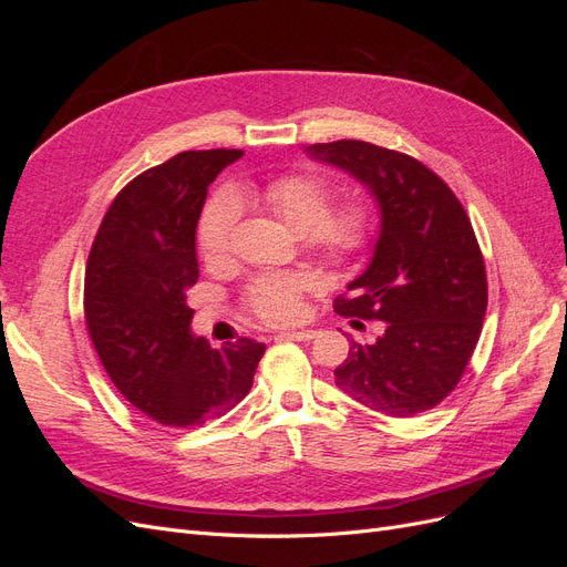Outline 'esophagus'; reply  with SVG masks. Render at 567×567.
<instances>
[{
	"instance_id": "34e87169",
	"label": "esophagus",
	"mask_w": 567,
	"mask_h": 567,
	"mask_svg": "<svg viewBox=\"0 0 567 567\" xmlns=\"http://www.w3.org/2000/svg\"><path fill=\"white\" fill-rule=\"evenodd\" d=\"M281 340H312L317 338V331H284L279 333Z\"/></svg>"
}]
</instances>
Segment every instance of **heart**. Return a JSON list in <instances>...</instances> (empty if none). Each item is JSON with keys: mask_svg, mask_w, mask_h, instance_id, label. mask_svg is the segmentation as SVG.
<instances>
[{"mask_svg": "<svg viewBox=\"0 0 567 567\" xmlns=\"http://www.w3.org/2000/svg\"><path fill=\"white\" fill-rule=\"evenodd\" d=\"M265 203L284 225L329 260H346L367 244L369 219L357 205L333 210L331 186L305 175L274 179L262 192ZM238 221V200L221 192L205 205L198 225V246L205 260H221L231 250ZM310 288L305 274H265L248 286L250 310L269 323H290L302 315V293Z\"/></svg>", "mask_w": 567, "mask_h": 567, "instance_id": "heart-1", "label": "heart"}]
</instances>
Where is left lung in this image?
Masks as SVG:
<instances>
[{"mask_svg":"<svg viewBox=\"0 0 567 567\" xmlns=\"http://www.w3.org/2000/svg\"><path fill=\"white\" fill-rule=\"evenodd\" d=\"M362 184L379 208L367 269L336 300L342 317L379 319L373 346L352 340L336 385L388 416H414L456 388L487 310L483 252L452 188L416 158L369 142L307 146Z\"/></svg>","mask_w":567,"mask_h":567,"instance_id":"1","label":"left lung"}]
</instances>
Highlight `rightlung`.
<instances>
[{
	"label": "right lung",
	"instance_id": "1",
	"mask_svg": "<svg viewBox=\"0 0 567 567\" xmlns=\"http://www.w3.org/2000/svg\"><path fill=\"white\" fill-rule=\"evenodd\" d=\"M244 156L184 151L134 177L101 221L84 271V319L123 398L153 421L192 427L241 402L265 354L250 338L210 348L194 336L196 227L208 186Z\"/></svg>",
	"mask_w": 567,
	"mask_h": 567
}]
</instances>
